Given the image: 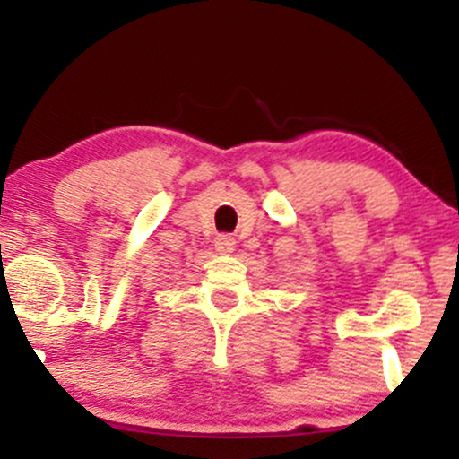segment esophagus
Returning a JSON list of instances; mask_svg holds the SVG:
<instances>
[{
	"mask_svg": "<svg viewBox=\"0 0 459 459\" xmlns=\"http://www.w3.org/2000/svg\"><path fill=\"white\" fill-rule=\"evenodd\" d=\"M235 247H237V241L230 235L215 237V250L222 252V255H229V252H233Z\"/></svg>",
	"mask_w": 459,
	"mask_h": 459,
	"instance_id": "esophagus-1",
	"label": "esophagus"
}]
</instances>
